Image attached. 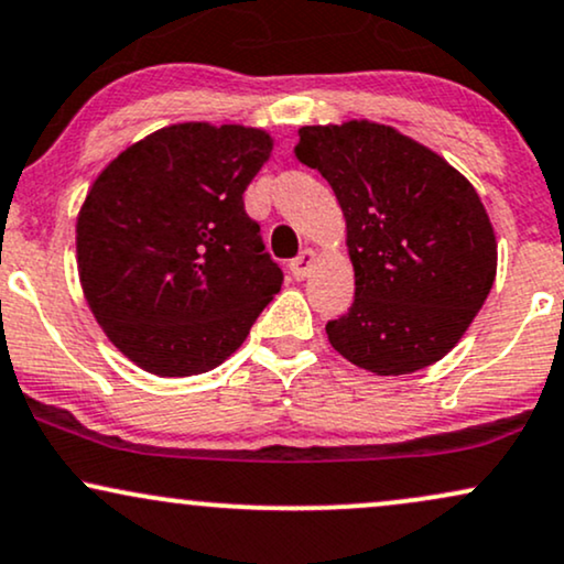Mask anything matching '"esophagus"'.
<instances>
[{"label": "esophagus", "instance_id": "1", "mask_svg": "<svg viewBox=\"0 0 564 564\" xmlns=\"http://www.w3.org/2000/svg\"><path fill=\"white\" fill-rule=\"evenodd\" d=\"M315 264H317V252H315V249H304V252L296 257V260H291L289 268H291V273H294L296 281H304V278L310 275V270L315 268Z\"/></svg>", "mask_w": 564, "mask_h": 564}]
</instances>
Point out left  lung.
<instances>
[{"mask_svg":"<svg viewBox=\"0 0 564 564\" xmlns=\"http://www.w3.org/2000/svg\"><path fill=\"white\" fill-rule=\"evenodd\" d=\"M296 158L330 183L347 223L355 302L325 325L330 347L376 376L449 355L497 278V236L473 183L372 120L302 126Z\"/></svg>","mask_w":564,"mask_h":564,"instance_id":"1","label":"left lung"}]
</instances>
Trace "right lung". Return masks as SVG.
Returning <instances> with one entry per match:
<instances>
[{
    "label": "right lung",
    "instance_id": "obj_1",
    "mask_svg": "<svg viewBox=\"0 0 564 564\" xmlns=\"http://www.w3.org/2000/svg\"><path fill=\"white\" fill-rule=\"evenodd\" d=\"M270 154L262 128L188 120L123 149L88 188L76 220L80 289L141 370L217 368L281 291L241 199Z\"/></svg>",
    "mask_w": 564,
    "mask_h": 564
}]
</instances>
